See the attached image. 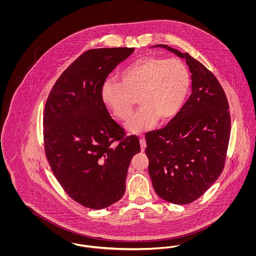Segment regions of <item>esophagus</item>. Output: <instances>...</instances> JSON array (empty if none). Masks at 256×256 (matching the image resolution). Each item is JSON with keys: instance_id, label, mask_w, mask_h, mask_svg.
Returning <instances> with one entry per match:
<instances>
[{"instance_id": "obj_1", "label": "esophagus", "mask_w": 256, "mask_h": 256, "mask_svg": "<svg viewBox=\"0 0 256 256\" xmlns=\"http://www.w3.org/2000/svg\"><path fill=\"white\" fill-rule=\"evenodd\" d=\"M140 146H141V150L144 152L146 148V140L145 138H140Z\"/></svg>"}]
</instances>
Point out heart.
<instances>
[{"mask_svg": "<svg viewBox=\"0 0 256 256\" xmlns=\"http://www.w3.org/2000/svg\"><path fill=\"white\" fill-rule=\"evenodd\" d=\"M121 82L106 78L100 89L104 104L121 121L132 114L136 98L142 106L128 122L126 130L141 134L162 122L172 120L182 108L191 76L178 60L156 56L139 58L121 73Z\"/></svg>", "mask_w": 256, "mask_h": 256, "instance_id": "b5f03b06", "label": "heart"}]
</instances>
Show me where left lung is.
<instances>
[{
	"mask_svg": "<svg viewBox=\"0 0 256 256\" xmlns=\"http://www.w3.org/2000/svg\"><path fill=\"white\" fill-rule=\"evenodd\" d=\"M184 58L192 93L169 124L146 137L148 174L156 193L174 204H187L215 182L224 169L230 137L228 98L204 65L178 50L159 44Z\"/></svg>",
	"mask_w": 256,
	"mask_h": 256,
	"instance_id": "left-lung-1",
	"label": "left lung"
}]
</instances>
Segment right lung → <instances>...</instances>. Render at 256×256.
<instances>
[{
	"mask_svg": "<svg viewBox=\"0 0 256 256\" xmlns=\"http://www.w3.org/2000/svg\"><path fill=\"white\" fill-rule=\"evenodd\" d=\"M134 48L89 50L61 74L47 98L43 126L50 169L74 200L91 209L117 202L139 139L115 122L100 89Z\"/></svg>",
	"mask_w": 256,
	"mask_h": 256,
	"instance_id": "add662e5",
	"label": "right lung"
}]
</instances>
